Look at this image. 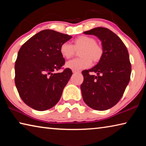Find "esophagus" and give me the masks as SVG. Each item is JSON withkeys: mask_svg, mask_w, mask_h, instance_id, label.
<instances>
[{"mask_svg": "<svg viewBox=\"0 0 146 146\" xmlns=\"http://www.w3.org/2000/svg\"><path fill=\"white\" fill-rule=\"evenodd\" d=\"M72 72L73 73H79L78 71H76V70H72Z\"/></svg>", "mask_w": 146, "mask_h": 146, "instance_id": "34e87169", "label": "esophagus"}]
</instances>
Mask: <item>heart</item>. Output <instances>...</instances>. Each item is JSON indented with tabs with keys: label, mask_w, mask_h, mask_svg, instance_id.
Instances as JSON below:
<instances>
[{
	"label": "heart",
	"mask_w": 146,
	"mask_h": 146,
	"mask_svg": "<svg viewBox=\"0 0 146 146\" xmlns=\"http://www.w3.org/2000/svg\"><path fill=\"white\" fill-rule=\"evenodd\" d=\"M79 58L68 61L66 67L78 71L89 68L91 60L97 63L102 58L104 51L102 46L97 44L95 38L88 36H80L73 40V46L69 42H64L60 47V53L64 58L69 59L75 55V50L79 51Z\"/></svg>",
	"instance_id": "b5f03b06"
}]
</instances>
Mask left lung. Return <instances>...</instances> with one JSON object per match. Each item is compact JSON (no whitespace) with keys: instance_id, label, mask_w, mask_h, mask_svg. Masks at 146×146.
Listing matches in <instances>:
<instances>
[{"instance_id":"obj_1","label":"left lung","mask_w":146,"mask_h":146,"mask_svg":"<svg viewBox=\"0 0 146 146\" xmlns=\"http://www.w3.org/2000/svg\"><path fill=\"white\" fill-rule=\"evenodd\" d=\"M84 33L99 38L104 54L97 65L82 72L83 100L93 110H107L119 102L129 82L131 65L129 53L122 40L108 28L98 27Z\"/></svg>"}]
</instances>
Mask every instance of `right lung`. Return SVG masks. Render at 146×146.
<instances>
[{
  "label": "right lung",
  "mask_w": 146,
  "mask_h": 146,
  "mask_svg": "<svg viewBox=\"0 0 146 146\" xmlns=\"http://www.w3.org/2000/svg\"><path fill=\"white\" fill-rule=\"evenodd\" d=\"M72 36L51 29L35 35L19 49L15 65V82L23 102L36 111L53 108L60 100L72 75L70 68L55 73L65 64L61 44Z\"/></svg>",
  "instance_id": "add662e5"
}]
</instances>
